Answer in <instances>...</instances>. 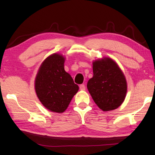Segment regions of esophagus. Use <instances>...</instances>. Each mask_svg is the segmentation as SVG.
I'll use <instances>...</instances> for the list:
<instances>
[{
  "mask_svg": "<svg viewBox=\"0 0 155 155\" xmlns=\"http://www.w3.org/2000/svg\"><path fill=\"white\" fill-rule=\"evenodd\" d=\"M79 87H80L81 90H82V91L85 90V85H84V84H81V85H80Z\"/></svg>",
  "mask_w": 155,
  "mask_h": 155,
  "instance_id": "obj_1",
  "label": "esophagus"
}]
</instances>
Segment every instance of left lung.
Listing matches in <instances>:
<instances>
[{
	"label": "left lung",
	"mask_w": 155,
	"mask_h": 155,
	"mask_svg": "<svg viewBox=\"0 0 155 155\" xmlns=\"http://www.w3.org/2000/svg\"><path fill=\"white\" fill-rule=\"evenodd\" d=\"M93 77L87 87L100 109L111 111L121 105L127 91L124 74L114 60L104 58L93 62Z\"/></svg>",
	"instance_id": "left-lung-1"
}]
</instances>
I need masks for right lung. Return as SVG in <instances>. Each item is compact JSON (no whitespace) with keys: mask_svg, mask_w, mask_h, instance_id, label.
I'll use <instances>...</instances> for the list:
<instances>
[{"mask_svg":"<svg viewBox=\"0 0 155 155\" xmlns=\"http://www.w3.org/2000/svg\"><path fill=\"white\" fill-rule=\"evenodd\" d=\"M64 57L53 54L41 65L35 81L38 98L46 109L62 113L78 90V86L64 70Z\"/></svg>","mask_w":155,"mask_h":155,"instance_id":"obj_1","label":"right lung"}]
</instances>
